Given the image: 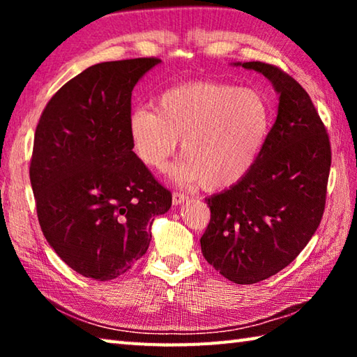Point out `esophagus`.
<instances>
[{
    "mask_svg": "<svg viewBox=\"0 0 357 357\" xmlns=\"http://www.w3.org/2000/svg\"><path fill=\"white\" fill-rule=\"evenodd\" d=\"M187 200H189V197L184 195V193H181V192L173 193V204H174V206H178V204H183Z\"/></svg>",
    "mask_w": 357,
    "mask_h": 357,
    "instance_id": "esophagus-1",
    "label": "esophagus"
}]
</instances>
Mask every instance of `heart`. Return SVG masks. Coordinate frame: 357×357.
<instances>
[{"label":"heart","mask_w":357,"mask_h":357,"mask_svg":"<svg viewBox=\"0 0 357 357\" xmlns=\"http://www.w3.org/2000/svg\"><path fill=\"white\" fill-rule=\"evenodd\" d=\"M269 129L261 94L231 84L198 82L162 93L155 110L134 108L128 118L130 146L138 160L160 170L181 143L183 157L170 168L179 184L217 190L252 170Z\"/></svg>","instance_id":"heart-1"}]
</instances>
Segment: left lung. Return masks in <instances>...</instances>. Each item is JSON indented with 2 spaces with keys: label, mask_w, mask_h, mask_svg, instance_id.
<instances>
[{
  "label": "left lung",
  "mask_w": 357,
  "mask_h": 357,
  "mask_svg": "<svg viewBox=\"0 0 357 357\" xmlns=\"http://www.w3.org/2000/svg\"><path fill=\"white\" fill-rule=\"evenodd\" d=\"M273 83L279 108L252 170L206 198L211 220L203 257L238 285L274 275L309 244L321 222L331 170L323 121L301 84L275 66L233 63Z\"/></svg>",
  "instance_id": "8db88e82"
}]
</instances>
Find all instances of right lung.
<instances>
[{
	"mask_svg": "<svg viewBox=\"0 0 357 357\" xmlns=\"http://www.w3.org/2000/svg\"><path fill=\"white\" fill-rule=\"evenodd\" d=\"M160 63L135 58L84 69L53 96L36 128L29 179L42 233L88 279L128 273L148 250L154 217L172 206L128 132L134 86Z\"/></svg>",
	"mask_w": 357,
	"mask_h": 357,
	"instance_id": "add662e5",
	"label": "right lung"
}]
</instances>
